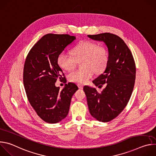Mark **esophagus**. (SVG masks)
Segmentation results:
<instances>
[{"instance_id": "34e87169", "label": "esophagus", "mask_w": 156, "mask_h": 156, "mask_svg": "<svg viewBox=\"0 0 156 156\" xmlns=\"http://www.w3.org/2000/svg\"><path fill=\"white\" fill-rule=\"evenodd\" d=\"M77 85H78V87L80 89H83V86L82 84H78Z\"/></svg>"}]
</instances>
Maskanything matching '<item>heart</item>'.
Wrapping results in <instances>:
<instances>
[{
    "instance_id": "1",
    "label": "heart",
    "mask_w": 156,
    "mask_h": 156,
    "mask_svg": "<svg viewBox=\"0 0 156 156\" xmlns=\"http://www.w3.org/2000/svg\"><path fill=\"white\" fill-rule=\"evenodd\" d=\"M72 55L64 52L57 57V63L64 70L73 69L78 62H81L82 69L71 72L68 80L72 83L84 84L94 75L102 73L108 63V52L105 46L98 45L92 41H83L79 43L72 50Z\"/></svg>"
}]
</instances>
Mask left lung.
I'll return each instance as SVG.
<instances>
[{"mask_svg": "<svg viewBox=\"0 0 156 156\" xmlns=\"http://www.w3.org/2000/svg\"><path fill=\"white\" fill-rule=\"evenodd\" d=\"M87 36L104 42L108 48V63L104 72L93 81L99 87L105 86L99 93L95 88L84 86L91 115L99 122H108L125 108L131 96L136 78V65L133 55L119 36L104 33Z\"/></svg>", "mask_w": 156, "mask_h": 156, "instance_id": "8db88e82", "label": "left lung"}]
</instances>
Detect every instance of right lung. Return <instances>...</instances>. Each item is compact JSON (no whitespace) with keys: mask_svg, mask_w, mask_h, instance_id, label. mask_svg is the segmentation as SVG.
Instances as JSON below:
<instances>
[{"mask_svg":"<svg viewBox=\"0 0 156 156\" xmlns=\"http://www.w3.org/2000/svg\"><path fill=\"white\" fill-rule=\"evenodd\" d=\"M76 37L69 34H48L30 51L23 69V84L28 101L37 115L49 123H56L69 114L72 96L78 90L73 83L62 90L57 80L65 79L57 57Z\"/></svg>","mask_w":156,"mask_h":156,"instance_id":"obj_1","label":"right lung"}]
</instances>
